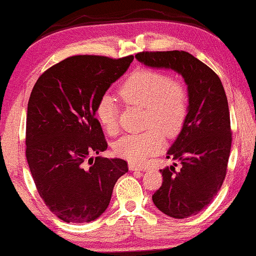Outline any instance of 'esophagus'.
Returning <instances> with one entry per match:
<instances>
[{"mask_svg": "<svg viewBox=\"0 0 256 256\" xmlns=\"http://www.w3.org/2000/svg\"><path fill=\"white\" fill-rule=\"evenodd\" d=\"M128 169H130L131 171H143V170H145V168L144 166H139L134 163H128Z\"/></svg>", "mask_w": 256, "mask_h": 256, "instance_id": "esophagus-1", "label": "esophagus"}]
</instances>
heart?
Wrapping results in <instances>:
<instances>
[{
	"instance_id": "b5f03b06",
	"label": "heart",
	"mask_w": 256,
	"mask_h": 256,
	"mask_svg": "<svg viewBox=\"0 0 256 256\" xmlns=\"http://www.w3.org/2000/svg\"><path fill=\"white\" fill-rule=\"evenodd\" d=\"M119 94L128 104L145 108L144 124L148 128L140 134L122 136L113 145V151L131 163H145L162 150L164 134L174 138L183 128L189 112L188 90L182 82L172 80L166 73L140 70L122 82ZM94 113L108 134L117 132V106L111 96H102Z\"/></svg>"
}]
</instances>
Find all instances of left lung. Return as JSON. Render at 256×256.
I'll list each match as a JSON object with an SVG mask.
<instances>
[{
  "mask_svg": "<svg viewBox=\"0 0 256 256\" xmlns=\"http://www.w3.org/2000/svg\"><path fill=\"white\" fill-rule=\"evenodd\" d=\"M136 58L146 66L176 70L188 85L186 120L166 156L182 168L160 170L163 183L152 195L162 212L186 218L212 203L227 174L232 148L227 96L218 74L188 52H140Z\"/></svg>",
  "mask_w": 256,
  "mask_h": 256,
  "instance_id": "left-lung-1",
  "label": "left lung"
}]
</instances>
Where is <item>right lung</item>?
Instances as JSON below:
<instances>
[{"instance_id":"1","label":"right lung","mask_w":256,"mask_h":256,"mask_svg":"<svg viewBox=\"0 0 256 256\" xmlns=\"http://www.w3.org/2000/svg\"><path fill=\"white\" fill-rule=\"evenodd\" d=\"M132 60L134 56H70L44 70L32 90L26 157L38 195L64 222L98 218L116 182L128 172L124 160H93L90 154L108 148L96 106Z\"/></svg>"}]
</instances>
